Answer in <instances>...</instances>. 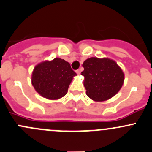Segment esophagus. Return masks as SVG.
Instances as JSON below:
<instances>
[{
	"label": "esophagus",
	"mask_w": 152,
	"mask_h": 152,
	"mask_svg": "<svg viewBox=\"0 0 152 152\" xmlns=\"http://www.w3.org/2000/svg\"><path fill=\"white\" fill-rule=\"evenodd\" d=\"M76 73H77L78 75H79L81 73V69H79V70H76Z\"/></svg>",
	"instance_id": "obj_1"
}]
</instances>
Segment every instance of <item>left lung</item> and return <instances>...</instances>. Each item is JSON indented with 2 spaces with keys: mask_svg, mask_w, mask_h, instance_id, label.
Segmentation results:
<instances>
[{
  "mask_svg": "<svg viewBox=\"0 0 152 152\" xmlns=\"http://www.w3.org/2000/svg\"><path fill=\"white\" fill-rule=\"evenodd\" d=\"M82 67L86 94L94 101L109 99L121 89L124 73L113 60L92 57L85 60Z\"/></svg>",
  "mask_w": 152,
  "mask_h": 152,
  "instance_id": "left-lung-1",
  "label": "left lung"
}]
</instances>
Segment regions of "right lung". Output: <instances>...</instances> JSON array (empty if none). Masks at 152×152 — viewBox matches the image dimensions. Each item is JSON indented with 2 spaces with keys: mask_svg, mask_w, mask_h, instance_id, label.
Here are the masks:
<instances>
[{
  "mask_svg": "<svg viewBox=\"0 0 152 152\" xmlns=\"http://www.w3.org/2000/svg\"><path fill=\"white\" fill-rule=\"evenodd\" d=\"M76 73L67 61L59 58L37 64L32 74L35 91L48 99H58L67 93L69 85Z\"/></svg>",
  "mask_w": 152,
  "mask_h": 152,
  "instance_id": "obj_1",
  "label": "right lung"
}]
</instances>
